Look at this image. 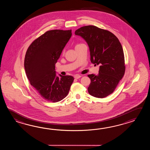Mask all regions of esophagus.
Masks as SVG:
<instances>
[{"label":"esophagus","instance_id":"obj_1","mask_svg":"<svg viewBox=\"0 0 150 150\" xmlns=\"http://www.w3.org/2000/svg\"><path fill=\"white\" fill-rule=\"evenodd\" d=\"M81 76L79 75V74H76L74 77V78H76V79H79Z\"/></svg>","mask_w":150,"mask_h":150}]
</instances>
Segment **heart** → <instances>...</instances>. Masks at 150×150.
Segmentation results:
<instances>
[{
	"mask_svg": "<svg viewBox=\"0 0 150 150\" xmlns=\"http://www.w3.org/2000/svg\"><path fill=\"white\" fill-rule=\"evenodd\" d=\"M81 45V44H78V45H76V47H77V46H78V45Z\"/></svg>",
	"mask_w": 150,
	"mask_h": 150,
	"instance_id": "b5f03b06",
	"label": "heart"
}]
</instances>
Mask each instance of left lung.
Returning <instances> with one entry per match:
<instances>
[{"instance_id":"1","label":"left lung","mask_w":150,"mask_h":150,"mask_svg":"<svg viewBox=\"0 0 150 150\" xmlns=\"http://www.w3.org/2000/svg\"><path fill=\"white\" fill-rule=\"evenodd\" d=\"M74 34L87 43L91 63L100 65L98 74L88 75L91 79L88 93L96 98H105L113 93L125 74V56L121 44L112 33L95 25L83 26Z\"/></svg>"}]
</instances>
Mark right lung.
Listing matches in <instances>:
<instances>
[{"label": "right lung", "instance_id": "1", "mask_svg": "<svg viewBox=\"0 0 150 150\" xmlns=\"http://www.w3.org/2000/svg\"><path fill=\"white\" fill-rule=\"evenodd\" d=\"M72 30H51L38 37L25 53L24 67L30 83L43 99L60 101L67 96L74 78L56 76L55 64L72 35Z\"/></svg>", "mask_w": 150, "mask_h": 150}]
</instances>
